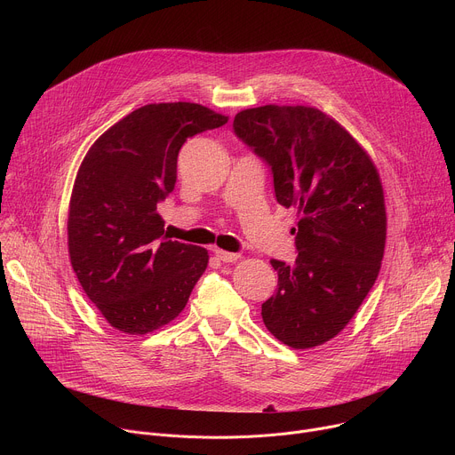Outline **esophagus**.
<instances>
[{"instance_id":"1","label":"esophagus","mask_w":455,"mask_h":455,"mask_svg":"<svg viewBox=\"0 0 455 455\" xmlns=\"http://www.w3.org/2000/svg\"><path fill=\"white\" fill-rule=\"evenodd\" d=\"M216 257L223 263H235L237 259L241 257V253L237 251H225V250H216Z\"/></svg>"}]
</instances>
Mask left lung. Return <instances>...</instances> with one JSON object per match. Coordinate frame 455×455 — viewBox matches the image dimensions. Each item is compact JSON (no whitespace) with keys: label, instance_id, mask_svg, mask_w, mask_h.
Wrapping results in <instances>:
<instances>
[{"label":"left lung","instance_id":"1","mask_svg":"<svg viewBox=\"0 0 455 455\" xmlns=\"http://www.w3.org/2000/svg\"><path fill=\"white\" fill-rule=\"evenodd\" d=\"M234 133L272 171L279 205L297 209V259H272L268 331L293 349L339 335L372 288L385 248L378 171L346 129L307 106H261L234 118Z\"/></svg>","mask_w":455,"mask_h":455}]
</instances>
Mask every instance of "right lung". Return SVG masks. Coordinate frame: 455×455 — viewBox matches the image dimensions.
I'll use <instances>...</instances> for the list:
<instances>
[{
    "mask_svg": "<svg viewBox=\"0 0 455 455\" xmlns=\"http://www.w3.org/2000/svg\"><path fill=\"white\" fill-rule=\"evenodd\" d=\"M227 120L202 104H148L109 127L83 160L68 212L70 261L118 331L165 326L204 275L207 250L167 239L158 204L174 188L187 139Z\"/></svg>",
    "mask_w": 455,
    "mask_h": 455,
    "instance_id": "add662e5",
    "label": "right lung"
}]
</instances>
